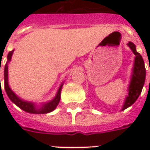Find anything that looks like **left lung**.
Instances as JSON below:
<instances>
[{"label": "left lung", "instance_id": "obj_1", "mask_svg": "<svg viewBox=\"0 0 150 150\" xmlns=\"http://www.w3.org/2000/svg\"><path fill=\"white\" fill-rule=\"evenodd\" d=\"M128 46L132 50V51L135 54L136 57L134 64H133V68H132V78H131L129 86V93L123 105L122 111L134 104L135 101L137 100L145 83V74H146L144 60L142 59V55L137 51L136 46L131 42L128 43Z\"/></svg>", "mask_w": 150, "mask_h": 150}]
</instances>
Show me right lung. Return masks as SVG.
Wrapping results in <instances>:
<instances>
[{
  "label": "right lung",
  "instance_id": "right-lung-1",
  "mask_svg": "<svg viewBox=\"0 0 150 150\" xmlns=\"http://www.w3.org/2000/svg\"><path fill=\"white\" fill-rule=\"evenodd\" d=\"M14 51L12 50L9 51L7 56V62L5 63V69H4V80H5V89L6 93L8 95V98L10 99V100L15 104L18 107H19L21 109H22L25 112L29 113H34V114H45V113H48L52 112L55 109L57 105L59 104V101H60V95H61V91H62V83L61 86L59 87L58 92L56 94L55 97L52 100H50L48 103L42 104L40 108H37L35 106V104L32 102H29V101H25L21 100L20 98L16 96L13 91H12L11 88H9L8 83V62L11 60L13 53ZM0 86H1V79H0Z\"/></svg>",
  "mask_w": 150,
  "mask_h": 150
}]
</instances>
